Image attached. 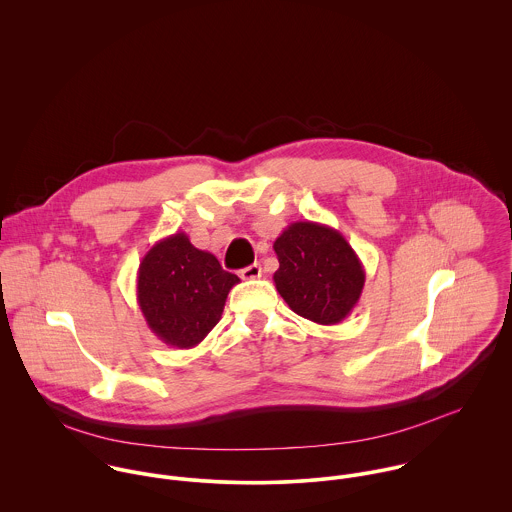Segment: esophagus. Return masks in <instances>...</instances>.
I'll use <instances>...</instances> for the list:
<instances>
[{"label":"esophagus","mask_w":512,"mask_h":512,"mask_svg":"<svg viewBox=\"0 0 512 512\" xmlns=\"http://www.w3.org/2000/svg\"><path fill=\"white\" fill-rule=\"evenodd\" d=\"M240 278L242 280H258V278H262V266L260 264H252V266L240 270Z\"/></svg>","instance_id":"1"}]
</instances>
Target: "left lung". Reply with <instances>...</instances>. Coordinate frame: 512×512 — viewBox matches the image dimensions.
Returning a JSON list of instances; mask_svg holds the SVG:
<instances>
[{
    "label": "left lung",
    "mask_w": 512,
    "mask_h": 512,
    "mask_svg": "<svg viewBox=\"0 0 512 512\" xmlns=\"http://www.w3.org/2000/svg\"><path fill=\"white\" fill-rule=\"evenodd\" d=\"M280 268L276 290L293 313L319 323H341L359 303L365 268L347 238L319 222H292L274 242Z\"/></svg>",
    "instance_id": "1"
}]
</instances>
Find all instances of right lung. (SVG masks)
I'll list each match as a JSON object with an SVG mask.
<instances>
[{"label":"right lung","mask_w":512,"mask_h":512,"mask_svg":"<svg viewBox=\"0 0 512 512\" xmlns=\"http://www.w3.org/2000/svg\"><path fill=\"white\" fill-rule=\"evenodd\" d=\"M238 276L191 244L185 232L155 242L138 268V303L151 333L169 347L193 349L217 325Z\"/></svg>","instance_id":"1"}]
</instances>
